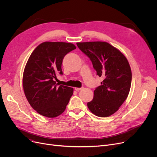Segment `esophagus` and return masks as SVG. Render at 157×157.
I'll list each match as a JSON object with an SVG mask.
<instances>
[{
  "mask_svg": "<svg viewBox=\"0 0 157 157\" xmlns=\"http://www.w3.org/2000/svg\"><path fill=\"white\" fill-rule=\"evenodd\" d=\"M74 89H75L76 91H79V90H81L82 89V88H75Z\"/></svg>",
  "mask_w": 157,
  "mask_h": 157,
  "instance_id": "esophagus-1",
  "label": "esophagus"
}]
</instances>
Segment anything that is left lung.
Here are the masks:
<instances>
[{"mask_svg":"<svg viewBox=\"0 0 157 157\" xmlns=\"http://www.w3.org/2000/svg\"><path fill=\"white\" fill-rule=\"evenodd\" d=\"M78 47L92 61L97 75L104 78L94 90L93 100L87 103L93 114L108 117L116 113L130 92L132 72L122 53L106 42L78 43Z\"/></svg>","mask_w":157,"mask_h":157,"instance_id":"1","label":"left lung"}]
</instances>
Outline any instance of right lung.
Masks as SVG:
<instances>
[{"label":"right lung","mask_w":157,"mask_h":157,"mask_svg":"<svg viewBox=\"0 0 157 157\" xmlns=\"http://www.w3.org/2000/svg\"><path fill=\"white\" fill-rule=\"evenodd\" d=\"M76 47L72 43L44 42L32 53L25 67L23 87L32 108L48 118H55L65 109L73 88L56 83L62 75V63L65 55Z\"/></svg>","instance_id":"right-lung-1"}]
</instances>
